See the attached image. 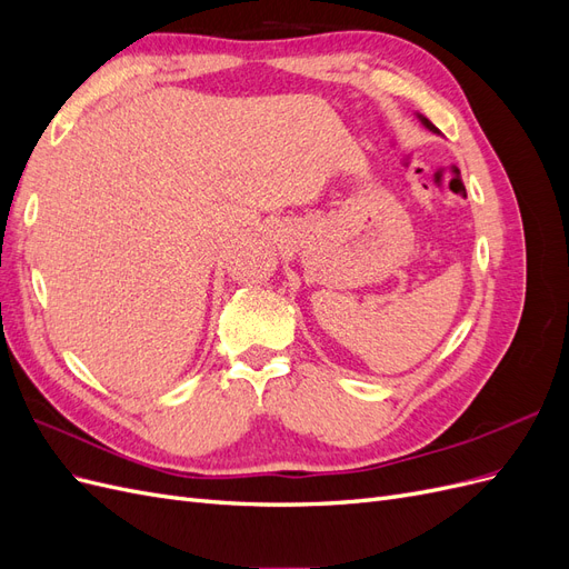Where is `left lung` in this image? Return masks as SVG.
<instances>
[{"mask_svg": "<svg viewBox=\"0 0 569 569\" xmlns=\"http://www.w3.org/2000/svg\"><path fill=\"white\" fill-rule=\"evenodd\" d=\"M422 123H425V126H427V128H429V130H435V132H437V128H435V126H432V123H429V120H427V118H422Z\"/></svg>", "mask_w": 569, "mask_h": 569, "instance_id": "obj_1", "label": "left lung"}]
</instances>
